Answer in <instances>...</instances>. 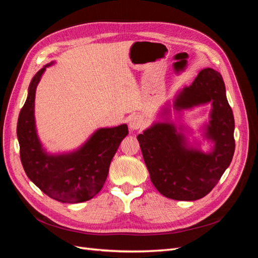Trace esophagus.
I'll return each instance as SVG.
<instances>
[{
  "label": "esophagus",
  "instance_id": "obj_1",
  "mask_svg": "<svg viewBox=\"0 0 258 258\" xmlns=\"http://www.w3.org/2000/svg\"><path fill=\"white\" fill-rule=\"evenodd\" d=\"M143 126V120L141 117L139 116H132L129 120V128L130 130H138Z\"/></svg>",
  "mask_w": 258,
  "mask_h": 258
}]
</instances>
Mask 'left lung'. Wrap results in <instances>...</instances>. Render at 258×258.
Returning a JSON list of instances; mask_svg holds the SVG:
<instances>
[{"mask_svg":"<svg viewBox=\"0 0 258 258\" xmlns=\"http://www.w3.org/2000/svg\"><path fill=\"white\" fill-rule=\"evenodd\" d=\"M211 103L210 120L204 138L213 143L208 153L190 145L184 126L163 117L138 136L151 181L163 196L182 201L205 197L218 183L235 153V119L226 97L222 75L215 70H201L190 86L178 91L173 101L176 112ZM169 105L159 114L169 115Z\"/></svg>","mask_w":258,"mask_h":258,"instance_id":"left-lung-1","label":"left lung"}]
</instances>
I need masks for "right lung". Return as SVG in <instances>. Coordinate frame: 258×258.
<instances>
[{
    "mask_svg": "<svg viewBox=\"0 0 258 258\" xmlns=\"http://www.w3.org/2000/svg\"><path fill=\"white\" fill-rule=\"evenodd\" d=\"M53 63L46 64L34 75L19 113L20 159L28 177L48 197L64 204H80L95 197L103 187L117 148L128 135V126L100 128L73 152H46L36 132L34 100L42 75Z\"/></svg>",
    "mask_w": 258,
    "mask_h": 258,
    "instance_id": "obj_1",
    "label": "right lung"
}]
</instances>
